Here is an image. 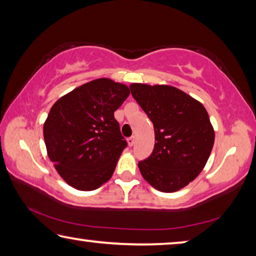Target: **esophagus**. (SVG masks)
<instances>
[{
  "instance_id": "34e87169",
  "label": "esophagus",
  "mask_w": 256,
  "mask_h": 256,
  "mask_svg": "<svg viewBox=\"0 0 256 256\" xmlns=\"http://www.w3.org/2000/svg\"><path fill=\"white\" fill-rule=\"evenodd\" d=\"M128 144L130 146H132L134 144H136V136H130V138H128Z\"/></svg>"
}]
</instances>
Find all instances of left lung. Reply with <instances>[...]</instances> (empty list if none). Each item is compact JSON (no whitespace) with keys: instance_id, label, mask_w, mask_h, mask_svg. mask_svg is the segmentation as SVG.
<instances>
[{"instance_id":"8db88e82","label":"left lung","mask_w":256,"mask_h":256,"mask_svg":"<svg viewBox=\"0 0 256 256\" xmlns=\"http://www.w3.org/2000/svg\"><path fill=\"white\" fill-rule=\"evenodd\" d=\"M131 94L154 128V148L138 162L144 178L162 192H176L196 178L209 159L214 131L200 102L172 86L132 84Z\"/></svg>"}]
</instances>
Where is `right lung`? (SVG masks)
<instances>
[{
	"instance_id": "add662e5",
	"label": "right lung",
	"mask_w": 256,
	"mask_h": 256,
	"mask_svg": "<svg viewBox=\"0 0 256 256\" xmlns=\"http://www.w3.org/2000/svg\"><path fill=\"white\" fill-rule=\"evenodd\" d=\"M128 86L102 78L60 98L44 124L50 162L60 177L80 190L110 178L128 142L114 112L128 97Z\"/></svg>"
}]
</instances>
